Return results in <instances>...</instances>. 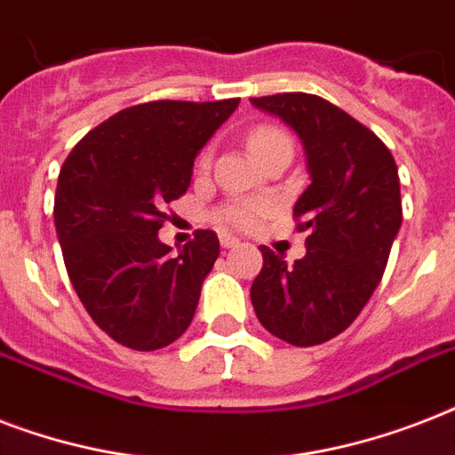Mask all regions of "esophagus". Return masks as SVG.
Masks as SVG:
<instances>
[{"label":"esophagus","mask_w":455,"mask_h":455,"mask_svg":"<svg viewBox=\"0 0 455 455\" xmlns=\"http://www.w3.org/2000/svg\"><path fill=\"white\" fill-rule=\"evenodd\" d=\"M220 243H221V248H238L241 245V241L238 238H234V235H228V234H221L220 235Z\"/></svg>","instance_id":"34e87169"}]
</instances>
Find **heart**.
<instances>
[{"label": "heart", "instance_id": "heart-1", "mask_svg": "<svg viewBox=\"0 0 455 455\" xmlns=\"http://www.w3.org/2000/svg\"><path fill=\"white\" fill-rule=\"evenodd\" d=\"M248 146L250 153L255 157H259L264 156V153L274 151V148H281V146H291L292 148V141L283 130L264 124V127H257V130L250 134ZM205 160L207 153L203 156V163H205ZM264 212H267V205H262V203H255V200H238V203H231V205L221 207L220 212H217V220H220L224 227L250 228L262 220Z\"/></svg>", "mask_w": 455, "mask_h": 455}]
</instances>
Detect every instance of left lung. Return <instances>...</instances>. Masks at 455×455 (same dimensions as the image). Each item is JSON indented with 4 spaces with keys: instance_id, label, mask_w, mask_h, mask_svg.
Listing matches in <instances>:
<instances>
[{
    "instance_id": "obj_1",
    "label": "left lung",
    "mask_w": 455,
    "mask_h": 455,
    "mask_svg": "<svg viewBox=\"0 0 455 455\" xmlns=\"http://www.w3.org/2000/svg\"><path fill=\"white\" fill-rule=\"evenodd\" d=\"M299 137L311 184L292 214L307 255L288 267L262 245L264 267L250 288L259 323L288 345L311 347L352 325L380 283L402 227L399 172L373 132L321 96L250 99Z\"/></svg>"
}]
</instances>
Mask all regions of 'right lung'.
Returning a JSON list of instances; mask_svg holds the SVG:
<instances>
[{
	"instance_id": "add662e5",
	"label": "right lung",
	"mask_w": 455,
	"mask_h": 455,
	"mask_svg": "<svg viewBox=\"0 0 455 455\" xmlns=\"http://www.w3.org/2000/svg\"><path fill=\"white\" fill-rule=\"evenodd\" d=\"M241 99L151 101L92 130L60 167L53 221L77 298L120 345L153 352L191 325L220 257L214 231L172 252L164 207L191 186L193 160Z\"/></svg>"
}]
</instances>
